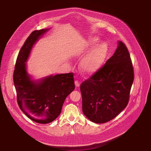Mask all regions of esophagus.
<instances>
[{
    "label": "esophagus",
    "instance_id": "obj_1",
    "mask_svg": "<svg viewBox=\"0 0 151 151\" xmlns=\"http://www.w3.org/2000/svg\"><path fill=\"white\" fill-rule=\"evenodd\" d=\"M75 86L76 87H79L80 86V82L78 80H76L75 81Z\"/></svg>",
    "mask_w": 151,
    "mask_h": 151
}]
</instances>
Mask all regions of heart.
I'll return each mask as SVG.
<instances>
[{
  "label": "heart",
  "mask_w": 151,
  "mask_h": 151,
  "mask_svg": "<svg viewBox=\"0 0 151 151\" xmlns=\"http://www.w3.org/2000/svg\"><path fill=\"white\" fill-rule=\"evenodd\" d=\"M99 41V38L94 37L88 39L84 43V48L82 52L85 53L90 51L80 63L81 69L85 73L92 74L97 72L102 66L108 54V45L104 42L96 45Z\"/></svg>",
  "instance_id": "heart-1"
}]
</instances>
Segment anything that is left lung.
<instances>
[{"label":"left lung","instance_id":"obj_1","mask_svg":"<svg viewBox=\"0 0 151 151\" xmlns=\"http://www.w3.org/2000/svg\"><path fill=\"white\" fill-rule=\"evenodd\" d=\"M134 77L130 53L119 41L114 54L80 86L83 114L97 124L113 119L128 104Z\"/></svg>","mask_w":151,"mask_h":151}]
</instances>
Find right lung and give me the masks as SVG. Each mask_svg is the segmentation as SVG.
Instances as JSON below:
<instances>
[{
  "label": "right lung",
  "mask_w": 151,
  "mask_h": 151,
  "mask_svg": "<svg viewBox=\"0 0 151 151\" xmlns=\"http://www.w3.org/2000/svg\"><path fill=\"white\" fill-rule=\"evenodd\" d=\"M48 30L32 32L18 53L13 74L20 109L31 120L42 124L50 123L58 116L64 100L75 87L73 73L51 75L37 82L27 74L25 63L32 48Z\"/></svg>",
  "instance_id": "right-lung-1"
}]
</instances>
